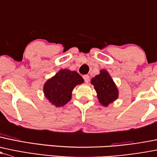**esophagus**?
Segmentation results:
<instances>
[{
    "instance_id": "obj_1",
    "label": "esophagus",
    "mask_w": 157,
    "mask_h": 157,
    "mask_svg": "<svg viewBox=\"0 0 157 157\" xmlns=\"http://www.w3.org/2000/svg\"><path fill=\"white\" fill-rule=\"evenodd\" d=\"M83 79H84V80H85L86 83H89V81H90V76H89V75H84L83 76Z\"/></svg>"
}]
</instances>
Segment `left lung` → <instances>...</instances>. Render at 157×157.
<instances>
[{
  "label": "left lung",
  "mask_w": 157,
  "mask_h": 157,
  "mask_svg": "<svg viewBox=\"0 0 157 157\" xmlns=\"http://www.w3.org/2000/svg\"><path fill=\"white\" fill-rule=\"evenodd\" d=\"M91 84L96 91L98 101L103 106L108 107L118 98L117 87L106 70H101L100 74L92 79Z\"/></svg>",
  "instance_id": "left-lung-1"
}]
</instances>
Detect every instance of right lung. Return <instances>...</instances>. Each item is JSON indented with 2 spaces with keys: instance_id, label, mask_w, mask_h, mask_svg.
<instances>
[{
  "instance_id": "add662e5",
  "label": "right lung",
  "mask_w": 157,
  "mask_h": 157,
  "mask_svg": "<svg viewBox=\"0 0 157 157\" xmlns=\"http://www.w3.org/2000/svg\"><path fill=\"white\" fill-rule=\"evenodd\" d=\"M83 82V77L75 71L62 69L44 84V95L54 106H64L71 99L74 87Z\"/></svg>"
}]
</instances>
